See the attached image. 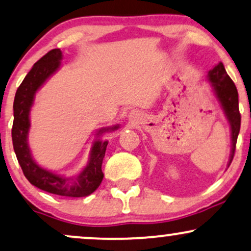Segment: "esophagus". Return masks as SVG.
<instances>
[{"instance_id": "34e87169", "label": "esophagus", "mask_w": 251, "mask_h": 251, "mask_svg": "<svg viewBox=\"0 0 251 251\" xmlns=\"http://www.w3.org/2000/svg\"><path fill=\"white\" fill-rule=\"evenodd\" d=\"M129 117L133 118V119H134V118H137V113H135V112H131V113H129Z\"/></svg>"}]
</instances>
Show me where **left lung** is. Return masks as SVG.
I'll return each mask as SVG.
<instances>
[{
	"label": "left lung",
	"instance_id": "8db88e82",
	"mask_svg": "<svg viewBox=\"0 0 251 251\" xmlns=\"http://www.w3.org/2000/svg\"><path fill=\"white\" fill-rule=\"evenodd\" d=\"M208 80L212 84L214 92H215L216 98L221 102V106L225 111L226 117H227L229 124H230L231 132V152L230 158H229L228 167L231 164L232 158H234L235 149H236V141L238 133H240L241 127V114L238 110V93L235 86L234 81L228 76L225 66L222 63L214 66V68L208 72Z\"/></svg>",
	"mask_w": 251,
	"mask_h": 251
}]
</instances>
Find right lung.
<instances>
[{"mask_svg":"<svg viewBox=\"0 0 251 251\" xmlns=\"http://www.w3.org/2000/svg\"><path fill=\"white\" fill-rule=\"evenodd\" d=\"M62 58V51L59 49L49 51L47 55L35 63L31 70L23 79L22 84L19 86L14 100V123L11 138H13L14 151L19 164L21 165L23 174L31 185L51 194L69 196V198H81L92 194L101 183L104 177L101 164L108 144L107 141L96 140L93 143L86 167L74 179L60 176L36 164L28 145L30 128L29 113L34 104L35 95L48 78L58 70ZM118 127L119 125H114L112 127H102L99 129L97 135L107 131H114Z\"/></svg>","mask_w":251,"mask_h":251,"instance_id":"right-lung-1","label":"right lung"}]
</instances>
